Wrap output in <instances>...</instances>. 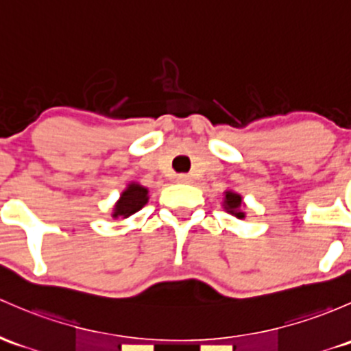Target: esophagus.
Here are the masks:
<instances>
[{"label":"esophagus","mask_w":351,"mask_h":351,"mask_svg":"<svg viewBox=\"0 0 351 351\" xmlns=\"http://www.w3.org/2000/svg\"><path fill=\"white\" fill-rule=\"evenodd\" d=\"M176 180H178L180 183H190L191 182V176L190 175H185V173H182V175L176 176Z\"/></svg>","instance_id":"obj_1"}]
</instances>
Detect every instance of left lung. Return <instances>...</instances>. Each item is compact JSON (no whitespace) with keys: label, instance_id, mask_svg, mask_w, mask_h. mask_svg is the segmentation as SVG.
Listing matches in <instances>:
<instances>
[{"label":"left lung","instance_id":"1","mask_svg":"<svg viewBox=\"0 0 351 351\" xmlns=\"http://www.w3.org/2000/svg\"><path fill=\"white\" fill-rule=\"evenodd\" d=\"M223 208L227 210L228 213L235 215L237 219H245V213L242 212V197L235 191H225V198H223Z\"/></svg>","mask_w":351,"mask_h":351}]
</instances>
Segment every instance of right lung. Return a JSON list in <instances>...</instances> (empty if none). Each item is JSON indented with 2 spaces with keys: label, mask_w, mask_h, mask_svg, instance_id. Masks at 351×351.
Listing matches in <instances>:
<instances>
[{
  "label": "right lung",
  "mask_w": 351,
  "mask_h": 351,
  "mask_svg": "<svg viewBox=\"0 0 351 351\" xmlns=\"http://www.w3.org/2000/svg\"><path fill=\"white\" fill-rule=\"evenodd\" d=\"M147 188L141 186L139 183H129L126 190L121 193V198L117 200V204L114 205L112 219H128L129 215L136 213L138 210H141L143 206L147 204Z\"/></svg>",
  "instance_id": "obj_1"
}]
</instances>
